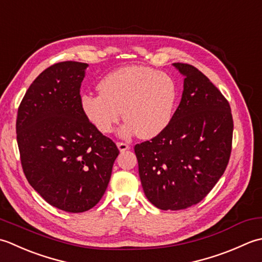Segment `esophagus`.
I'll return each mask as SVG.
<instances>
[{
  "label": "esophagus",
  "mask_w": 262,
  "mask_h": 262,
  "mask_svg": "<svg viewBox=\"0 0 262 262\" xmlns=\"http://www.w3.org/2000/svg\"><path fill=\"white\" fill-rule=\"evenodd\" d=\"M116 146H117V148H119L120 151H125V150H127V149H130V146L125 142H117Z\"/></svg>",
  "instance_id": "esophagus-1"
}]
</instances>
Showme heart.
Returning <instances> with one entry per match:
<instances>
[{"mask_svg": "<svg viewBox=\"0 0 262 262\" xmlns=\"http://www.w3.org/2000/svg\"><path fill=\"white\" fill-rule=\"evenodd\" d=\"M99 95L81 97L87 119L101 133H111L123 111L126 124L121 133L150 139L158 136L173 119L179 97L178 83L165 72L149 67L131 66L108 73L98 83Z\"/></svg>", "mask_w": 262, "mask_h": 262, "instance_id": "heart-1", "label": "heart"}]
</instances>
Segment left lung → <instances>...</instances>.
I'll return each mask as SVG.
<instances>
[{"label": "left lung", "mask_w": 262, "mask_h": 262, "mask_svg": "<svg viewBox=\"0 0 262 262\" xmlns=\"http://www.w3.org/2000/svg\"><path fill=\"white\" fill-rule=\"evenodd\" d=\"M183 94L169 125L135 152L147 199L162 210L200 202L225 172L232 151L233 117L227 99L193 66L174 63Z\"/></svg>", "instance_id": "left-lung-1"}]
</instances>
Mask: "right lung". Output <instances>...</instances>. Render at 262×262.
<instances>
[{
    "instance_id": "1",
    "label": "right lung",
    "mask_w": 262,
    "mask_h": 262,
    "mask_svg": "<svg viewBox=\"0 0 262 262\" xmlns=\"http://www.w3.org/2000/svg\"><path fill=\"white\" fill-rule=\"evenodd\" d=\"M87 67L66 61L42 71L21 100L15 124L26 179L46 202L68 212L98 204L120 152L82 112Z\"/></svg>"
}]
</instances>
